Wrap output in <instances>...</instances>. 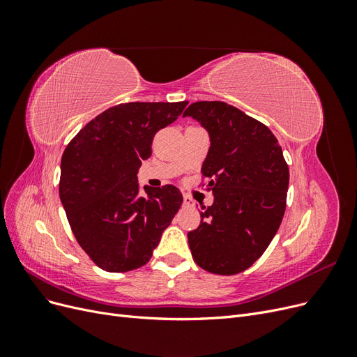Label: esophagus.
I'll return each mask as SVG.
<instances>
[{"instance_id": "esophagus-1", "label": "esophagus", "mask_w": 357, "mask_h": 357, "mask_svg": "<svg viewBox=\"0 0 357 357\" xmlns=\"http://www.w3.org/2000/svg\"><path fill=\"white\" fill-rule=\"evenodd\" d=\"M183 204H185L186 207H192V205H193V199H192L190 197L185 195V197H183Z\"/></svg>"}]
</instances>
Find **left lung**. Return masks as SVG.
I'll use <instances>...</instances> for the list:
<instances>
[{
	"label": "left lung",
	"instance_id": "obj_1",
	"mask_svg": "<svg viewBox=\"0 0 357 357\" xmlns=\"http://www.w3.org/2000/svg\"><path fill=\"white\" fill-rule=\"evenodd\" d=\"M186 116L210 134L201 172L214 195L211 207H201V225L188 234L193 261L213 274H240L264 255L283 220V150L268 126L226 102H193Z\"/></svg>",
	"mask_w": 357,
	"mask_h": 357
}]
</instances>
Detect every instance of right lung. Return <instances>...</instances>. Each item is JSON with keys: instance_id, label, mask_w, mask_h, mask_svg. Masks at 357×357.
<instances>
[{"instance_id": "add662e5", "label": "right lung", "mask_w": 357, "mask_h": 357, "mask_svg": "<svg viewBox=\"0 0 357 357\" xmlns=\"http://www.w3.org/2000/svg\"><path fill=\"white\" fill-rule=\"evenodd\" d=\"M181 102H125L84 125L62 155L59 198L71 231L93 264L109 273L146 265L181 207L172 185L146 186L137 172L152 155L159 129L185 110Z\"/></svg>"}]
</instances>
